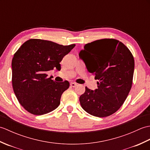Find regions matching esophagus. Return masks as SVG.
Segmentation results:
<instances>
[{"label": "esophagus", "mask_w": 150, "mask_h": 150, "mask_svg": "<svg viewBox=\"0 0 150 150\" xmlns=\"http://www.w3.org/2000/svg\"><path fill=\"white\" fill-rule=\"evenodd\" d=\"M70 85H71V86L73 87V88H75L77 86V84L75 83V82H71V84H70Z\"/></svg>", "instance_id": "34e87169"}]
</instances>
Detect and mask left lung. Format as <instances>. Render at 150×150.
Here are the masks:
<instances>
[{
	"mask_svg": "<svg viewBox=\"0 0 150 150\" xmlns=\"http://www.w3.org/2000/svg\"><path fill=\"white\" fill-rule=\"evenodd\" d=\"M79 56L98 81L95 91L86 87L79 98L82 108L98 117L115 113L132 88L135 66L132 53L119 40L103 39L86 44Z\"/></svg>",
	"mask_w": 150,
	"mask_h": 150,
	"instance_id": "left-lung-1",
	"label": "left lung"
}]
</instances>
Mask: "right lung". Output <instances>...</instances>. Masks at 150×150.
Listing matches in <instances>:
<instances>
[{
    "mask_svg": "<svg viewBox=\"0 0 150 150\" xmlns=\"http://www.w3.org/2000/svg\"><path fill=\"white\" fill-rule=\"evenodd\" d=\"M75 46L31 39L15 52L11 63L13 89L19 103L28 112L41 115L59 106L69 83L47 78L46 71L55 68L60 70L63 57Z\"/></svg>",
    "mask_w": 150,
    "mask_h": 150,
    "instance_id": "obj_1",
    "label": "right lung"
}]
</instances>
